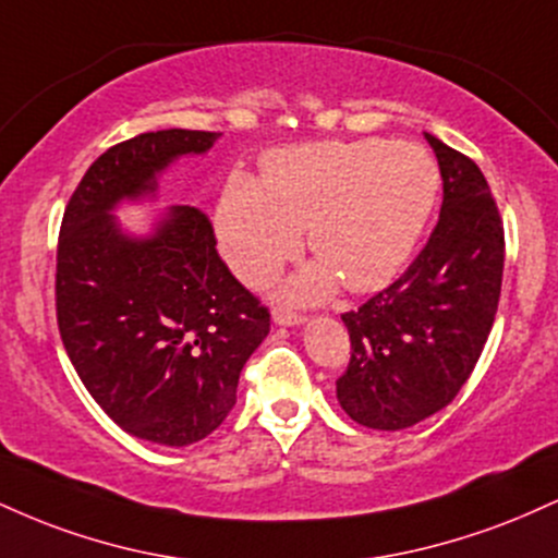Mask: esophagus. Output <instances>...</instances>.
Segmentation results:
<instances>
[{"label":"esophagus","mask_w":558,"mask_h":558,"mask_svg":"<svg viewBox=\"0 0 558 558\" xmlns=\"http://www.w3.org/2000/svg\"><path fill=\"white\" fill-rule=\"evenodd\" d=\"M272 319L278 325H301L306 323V315H301V312H288V310H275L272 312Z\"/></svg>","instance_id":"34e87169"}]
</instances>
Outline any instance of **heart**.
Listing matches in <instances>:
<instances>
[{
	"label": "heart",
	"instance_id": "1",
	"mask_svg": "<svg viewBox=\"0 0 558 558\" xmlns=\"http://www.w3.org/2000/svg\"><path fill=\"white\" fill-rule=\"evenodd\" d=\"M435 194L438 170L420 146L317 141L270 151L262 185L233 178L217 230L230 267L252 286L296 257L301 230L310 228V248L323 265L291 286L293 299L325 296L338 278L349 291H375L407 265Z\"/></svg>",
	"mask_w": 558,
	"mask_h": 558
}]
</instances>
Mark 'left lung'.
<instances>
[{
	"label": "left lung",
	"instance_id": "1",
	"mask_svg": "<svg viewBox=\"0 0 558 558\" xmlns=\"http://www.w3.org/2000/svg\"><path fill=\"white\" fill-rule=\"evenodd\" d=\"M444 178L430 239L399 280L343 312L351 360L336 380L351 420L403 430L462 390L488 341L504 278V220L485 175L427 133Z\"/></svg>",
	"mask_w": 558,
	"mask_h": 558
}]
</instances>
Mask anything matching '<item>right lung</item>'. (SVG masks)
Segmentation results:
<instances>
[{
	"mask_svg": "<svg viewBox=\"0 0 558 558\" xmlns=\"http://www.w3.org/2000/svg\"><path fill=\"white\" fill-rule=\"evenodd\" d=\"M217 136L170 128L110 146L75 185L57 241V328L75 373L125 433L162 446L222 425L270 310L220 259L202 209L172 207L146 241L120 233L110 209Z\"/></svg>",
	"mask_w": 558,
	"mask_h": 558,
	"instance_id": "obj_1",
	"label": "right lung"
}]
</instances>
